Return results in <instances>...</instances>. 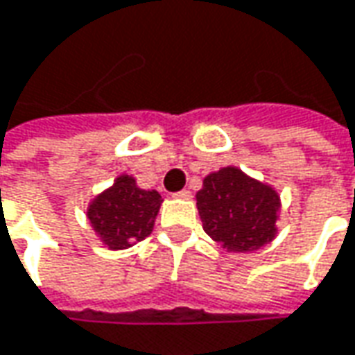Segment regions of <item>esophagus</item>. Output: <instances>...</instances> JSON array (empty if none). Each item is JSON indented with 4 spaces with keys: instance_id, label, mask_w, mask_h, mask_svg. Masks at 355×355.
Here are the masks:
<instances>
[{
    "instance_id": "obj_1",
    "label": "esophagus",
    "mask_w": 355,
    "mask_h": 355,
    "mask_svg": "<svg viewBox=\"0 0 355 355\" xmlns=\"http://www.w3.org/2000/svg\"><path fill=\"white\" fill-rule=\"evenodd\" d=\"M175 198H180V200H190V198H192V192H190V190H180V192L175 194Z\"/></svg>"
}]
</instances>
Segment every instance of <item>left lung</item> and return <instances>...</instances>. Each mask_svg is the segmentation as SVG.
Masks as SVG:
<instances>
[{"mask_svg": "<svg viewBox=\"0 0 355 355\" xmlns=\"http://www.w3.org/2000/svg\"><path fill=\"white\" fill-rule=\"evenodd\" d=\"M204 231L225 252H252L278 235V190L239 167L209 173L196 192Z\"/></svg>", "mask_w": 355, "mask_h": 355, "instance_id": "8db88e82", "label": "left lung"}]
</instances>
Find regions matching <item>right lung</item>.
<instances>
[{
  "label": "right lung",
  "instance_id": "1",
  "mask_svg": "<svg viewBox=\"0 0 355 355\" xmlns=\"http://www.w3.org/2000/svg\"><path fill=\"white\" fill-rule=\"evenodd\" d=\"M163 198L137 187L132 175H118L87 206V219L108 250H124L151 235Z\"/></svg>",
  "mask_w": 355,
  "mask_h": 355
}]
</instances>
